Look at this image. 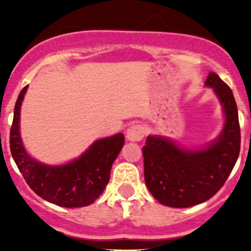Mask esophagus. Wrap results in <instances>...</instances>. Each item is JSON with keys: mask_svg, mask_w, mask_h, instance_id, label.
Segmentation results:
<instances>
[{"mask_svg": "<svg viewBox=\"0 0 251 251\" xmlns=\"http://www.w3.org/2000/svg\"><path fill=\"white\" fill-rule=\"evenodd\" d=\"M146 129L141 124H133L127 129V138L132 142H139L143 139Z\"/></svg>", "mask_w": 251, "mask_h": 251, "instance_id": "34e87169", "label": "esophagus"}]
</instances>
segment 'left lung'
Listing matches in <instances>:
<instances>
[{
    "instance_id": "1",
    "label": "left lung",
    "mask_w": 251,
    "mask_h": 251,
    "mask_svg": "<svg viewBox=\"0 0 251 251\" xmlns=\"http://www.w3.org/2000/svg\"><path fill=\"white\" fill-rule=\"evenodd\" d=\"M205 85L214 89L225 113L219 138L202 150H185L165 137L148 136L143 147L146 186L162 205L190 207L207 201L223 187L239 157L240 124L231 89L212 72Z\"/></svg>"
}]
</instances>
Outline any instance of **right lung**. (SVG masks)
I'll return each mask as SVG.
<instances>
[{
	"label": "right lung",
	"instance_id": "right-lung-1",
	"mask_svg": "<svg viewBox=\"0 0 251 251\" xmlns=\"http://www.w3.org/2000/svg\"><path fill=\"white\" fill-rule=\"evenodd\" d=\"M19 94L10 130L13 161L30 188L41 199L63 207H83L94 202L109 182L113 162L124 145L123 133L95 141L77 159L63 166H48L30 157L20 137V109L27 90Z\"/></svg>",
	"mask_w": 251,
	"mask_h": 251
}]
</instances>
